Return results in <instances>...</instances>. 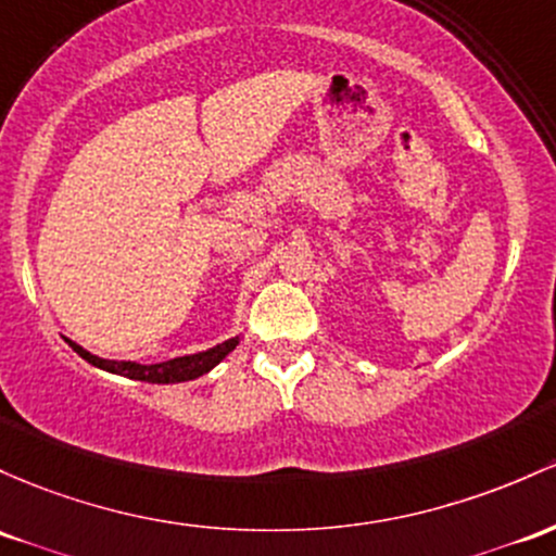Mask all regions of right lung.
Listing matches in <instances>:
<instances>
[{"label":"right lung","instance_id":"obj_1","mask_svg":"<svg viewBox=\"0 0 556 556\" xmlns=\"http://www.w3.org/2000/svg\"><path fill=\"white\" fill-rule=\"evenodd\" d=\"M237 343H240V334L208 348V351L189 353V356H176V358H168V362H161V364H139V362H115V358H100V356H94V353H89L87 348H81L78 343H73V340H68V345L73 348V351H76L84 362H89L91 367L105 369V371H110V375L129 377V380L155 382V386H174V382L198 380V377L208 375L216 364H222L224 358L235 351Z\"/></svg>","mask_w":556,"mask_h":556}]
</instances>
